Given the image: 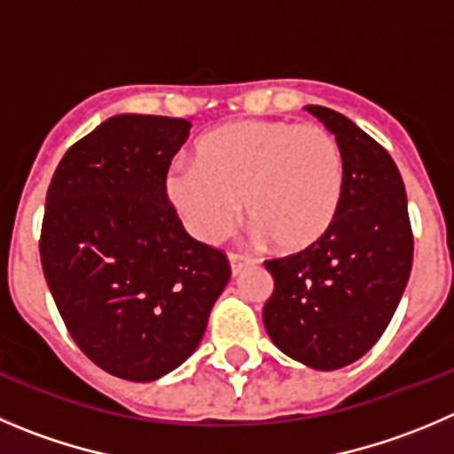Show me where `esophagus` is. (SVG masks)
Returning a JSON list of instances; mask_svg holds the SVG:
<instances>
[{
  "label": "esophagus",
  "mask_w": 454,
  "mask_h": 454,
  "mask_svg": "<svg viewBox=\"0 0 454 454\" xmlns=\"http://www.w3.org/2000/svg\"><path fill=\"white\" fill-rule=\"evenodd\" d=\"M254 262L256 261H254L252 256H245V254H234V252L230 254V265H231V274L234 276H239L240 271L247 270V267L254 265Z\"/></svg>",
  "instance_id": "obj_1"
}]
</instances>
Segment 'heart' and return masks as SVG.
I'll return each instance as SVG.
<instances>
[{
  "label": "heart",
  "mask_w": 454,
  "mask_h": 454,
  "mask_svg": "<svg viewBox=\"0 0 454 454\" xmlns=\"http://www.w3.org/2000/svg\"><path fill=\"white\" fill-rule=\"evenodd\" d=\"M343 153L330 131L287 120H240L211 129L193 165L171 167L165 192L189 234L220 243L245 211L258 239L303 252L330 231L343 200Z\"/></svg>",
  "instance_id": "heart-1"
}]
</instances>
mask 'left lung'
Masks as SVG:
<instances>
[{"label": "left lung", "mask_w": 454, "mask_h": 454, "mask_svg": "<svg viewBox=\"0 0 454 454\" xmlns=\"http://www.w3.org/2000/svg\"><path fill=\"white\" fill-rule=\"evenodd\" d=\"M343 153V200L312 247L267 261L262 323L283 354L314 370L361 359L386 332L412 270L408 198L395 160L345 115L309 105Z\"/></svg>", "instance_id": "left-lung-1"}]
</instances>
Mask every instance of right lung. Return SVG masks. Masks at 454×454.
Masks as SVG:
<instances>
[{
  "mask_svg": "<svg viewBox=\"0 0 454 454\" xmlns=\"http://www.w3.org/2000/svg\"><path fill=\"white\" fill-rule=\"evenodd\" d=\"M189 129L114 115L67 151L46 193L40 256L55 305L82 352L127 381H155L196 352L231 276L167 198Z\"/></svg>",
  "mask_w": 454,
  "mask_h": 454,
  "instance_id": "add662e5",
  "label": "right lung"
}]
</instances>
